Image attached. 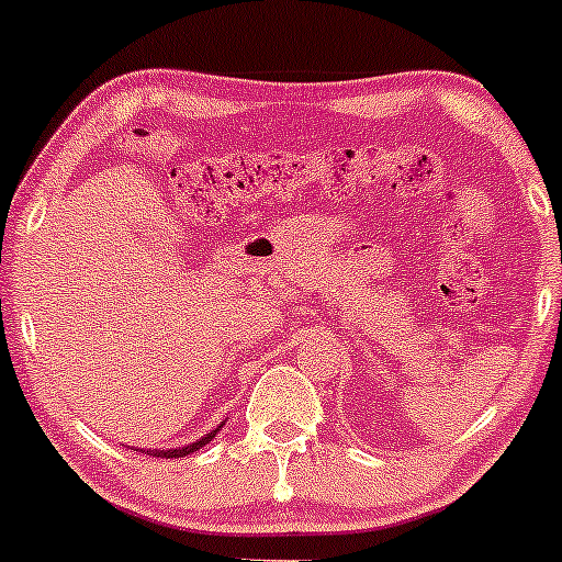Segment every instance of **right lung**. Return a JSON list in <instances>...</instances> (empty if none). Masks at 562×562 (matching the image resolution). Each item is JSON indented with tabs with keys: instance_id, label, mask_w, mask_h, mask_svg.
<instances>
[{
	"instance_id": "obj_1",
	"label": "right lung",
	"mask_w": 562,
	"mask_h": 562,
	"mask_svg": "<svg viewBox=\"0 0 562 562\" xmlns=\"http://www.w3.org/2000/svg\"><path fill=\"white\" fill-rule=\"evenodd\" d=\"M215 431H218V429L207 431V435L202 437V440L191 442V446H183V448H170V451H146V453H149V456H157V459H183V456H189V453L200 451L202 446H207V442H211L213 437H215Z\"/></svg>"
}]
</instances>
